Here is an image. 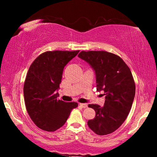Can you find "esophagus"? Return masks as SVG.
<instances>
[{
    "instance_id": "1",
    "label": "esophagus",
    "mask_w": 157,
    "mask_h": 157,
    "mask_svg": "<svg viewBox=\"0 0 157 157\" xmlns=\"http://www.w3.org/2000/svg\"><path fill=\"white\" fill-rule=\"evenodd\" d=\"M80 106L82 107V108H86L87 107V104H80Z\"/></svg>"
}]
</instances>
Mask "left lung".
<instances>
[{
  "mask_svg": "<svg viewBox=\"0 0 157 157\" xmlns=\"http://www.w3.org/2000/svg\"><path fill=\"white\" fill-rule=\"evenodd\" d=\"M78 56L87 62L96 74V89L104 91V106L89 104L96 111L88 126L98 135H106L119 128L132 108L135 83L132 72L123 60L107 51H81Z\"/></svg>",
  "mask_w": 157,
  "mask_h": 157,
  "instance_id": "left-lung-1",
  "label": "left lung"
}]
</instances>
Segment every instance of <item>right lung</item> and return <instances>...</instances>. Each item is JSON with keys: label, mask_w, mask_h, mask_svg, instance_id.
Listing matches in <instances>:
<instances>
[{"label": "right lung", "mask_w": 157, "mask_h": 157, "mask_svg": "<svg viewBox=\"0 0 157 157\" xmlns=\"http://www.w3.org/2000/svg\"><path fill=\"white\" fill-rule=\"evenodd\" d=\"M79 51H46L35 59L26 75L23 94L26 110L38 128L54 132L69 117L76 102L58 100L63 68Z\"/></svg>", "instance_id": "add662e5"}]
</instances>
